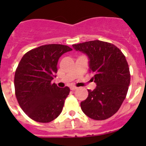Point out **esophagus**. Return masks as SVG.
I'll list each match as a JSON object with an SVG mask.
<instances>
[{"label":"esophagus","mask_w":146,"mask_h":146,"mask_svg":"<svg viewBox=\"0 0 146 146\" xmlns=\"http://www.w3.org/2000/svg\"><path fill=\"white\" fill-rule=\"evenodd\" d=\"M70 89L72 91H75L76 89H77V87H75V86H72V87H70Z\"/></svg>","instance_id":"esophagus-1"}]
</instances>
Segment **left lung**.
Masks as SVG:
<instances>
[{
    "label": "left lung",
    "instance_id": "8db88e82",
    "mask_svg": "<svg viewBox=\"0 0 146 146\" xmlns=\"http://www.w3.org/2000/svg\"><path fill=\"white\" fill-rule=\"evenodd\" d=\"M86 54L89 72L96 82L94 91L88 90L87 99L80 103L82 112L94 120H105L119 110L130 83V72L126 57L114 44L99 40L72 45Z\"/></svg>",
    "mask_w": 146,
    "mask_h": 146
}]
</instances>
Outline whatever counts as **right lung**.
<instances>
[{"label":"right lung","instance_id":"obj_1","mask_svg":"<svg viewBox=\"0 0 146 146\" xmlns=\"http://www.w3.org/2000/svg\"><path fill=\"white\" fill-rule=\"evenodd\" d=\"M71 50L66 45H42L26 52L18 64L15 95L20 108L33 121L48 123L62 112L70 89L60 88L51 81L56 77L59 58Z\"/></svg>","mask_w":146,"mask_h":146}]
</instances>
